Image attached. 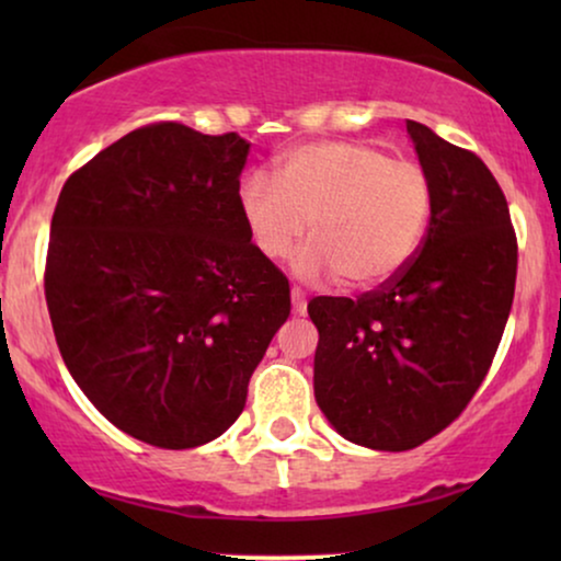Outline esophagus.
I'll return each mask as SVG.
<instances>
[{
  "mask_svg": "<svg viewBox=\"0 0 561 561\" xmlns=\"http://www.w3.org/2000/svg\"><path fill=\"white\" fill-rule=\"evenodd\" d=\"M290 301H294V313L306 311V294L298 286L290 288Z\"/></svg>",
  "mask_w": 561,
  "mask_h": 561,
  "instance_id": "1",
  "label": "esophagus"
}]
</instances>
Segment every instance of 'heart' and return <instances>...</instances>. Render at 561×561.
<instances>
[{"label": "heart", "mask_w": 561, "mask_h": 561, "mask_svg": "<svg viewBox=\"0 0 561 561\" xmlns=\"http://www.w3.org/2000/svg\"><path fill=\"white\" fill-rule=\"evenodd\" d=\"M240 211L267 260L296 250L309 227L311 244L296 273H336L347 288H375L416 257L432 217V181L411 160H393L365 142H313L240 188Z\"/></svg>", "instance_id": "1"}]
</instances>
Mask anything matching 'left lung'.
<instances>
[{"label": "left lung", "instance_id": "left-lung-1", "mask_svg": "<svg viewBox=\"0 0 561 561\" xmlns=\"http://www.w3.org/2000/svg\"><path fill=\"white\" fill-rule=\"evenodd\" d=\"M405 129L432 181L416 257L355 301H309L319 409L344 439L380 451L419 447L467 409L501 344L518 267L508 202L488 165L421 122Z\"/></svg>", "mask_w": 561, "mask_h": 561}]
</instances>
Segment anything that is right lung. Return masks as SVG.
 Wrapping results in <instances>:
<instances>
[{
	"label": "right lung",
	"instance_id": "1",
	"mask_svg": "<svg viewBox=\"0 0 561 561\" xmlns=\"http://www.w3.org/2000/svg\"><path fill=\"white\" fill-rule=\"evenodd\" d=\"M248 152L237 133L156 122L68 175L53 211L60 355L99 413L152 447L225 434L290 313L288 278L240 211Z\"/></svg>",
	"mask_w": 561,
	"mask_h": 561
}]
</instances>
